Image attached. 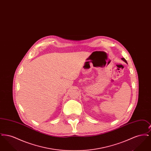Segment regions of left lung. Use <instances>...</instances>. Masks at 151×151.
<instances>
[{
    "mask_svg": "<svg viewBox=\"0 0 151 151\" xmlns=\"http://www.w3.org/2000/svg\"><path fill=\"white\" fill-rule=\"evenodd\" d=\"M122 60H123V61H124V62L126 63H127V62L126 60L124 58H122Z\"/></svg>",
    "mask_w": 151,
    "mask_h": 151,
    "instance_id": "left-lung-1",
    "label": "left lung"
}]
</instances>
